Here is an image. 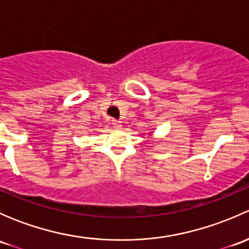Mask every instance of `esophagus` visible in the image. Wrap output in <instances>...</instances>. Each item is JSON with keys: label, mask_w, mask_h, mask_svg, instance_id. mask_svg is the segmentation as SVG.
<instances>
[{"label": "esophagus", "mask_w": 249, "mask_h": 249, "mask_svg": "<svg viewBox=\"0 0 249 249\" xmlns=\"http://www.w3.org/2000/svg\"><path fill=\"white\" fill-rule=\"evenodd\" d=\"M112 125L115 129H120V127H122V123H120L119 120H112Z\"/></svg>", "instance_id": "obj_1"}]
</instances>
